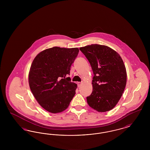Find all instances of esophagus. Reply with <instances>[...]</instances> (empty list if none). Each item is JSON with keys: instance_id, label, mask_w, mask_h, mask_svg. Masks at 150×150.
I'll list each match as a JSON object with an SVG mask.
<instances>
[{"instance_id": "esophagus-1", "label": "esophagus", "mask_w": 150, "mask_h": 150, "mask_svg": "<svg viewBox=\"0 0 150 150\" xmlns=\"http://www.w3.org/2000/svg\"><path fill=\"white\" fill-rule=\"evenodd\" d=\"M81 84H82V82H78V87H80Z\"/></svg>"}]
</instances>
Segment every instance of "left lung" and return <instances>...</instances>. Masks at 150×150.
I'll return each mask as SVG.
<instances>
[{
  "label": "left lung",
  "instance_id": "obj_1",
  "mask_svg": "<svg viewBox=\"0 0 150 150\" xmlns=\"http://www.w3.org/2000/svg\"><path fill=\"white\" fill-rule=\"evenodd\" d=\"M93 70L92 93L86 97L89 106L106 112L117 105L127 83V71L118 53L106 45L91 44L80 48Z\"/></svg>",
  "mask_w": 150,
  "mask_h": 150
}]
</instances>
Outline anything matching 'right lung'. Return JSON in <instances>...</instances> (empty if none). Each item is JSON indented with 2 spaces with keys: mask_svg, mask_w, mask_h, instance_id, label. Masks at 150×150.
Wrapping results in <instances>:
<instances>
[{
  "mask_svg": "<svg viewBox=\"0 0 150 150\" xmlns=\"http://www.w3.org/2000/svg\"><path fill=\"white\" fill-rule=\"evenodd\" d=\"M79 52L78 48L54 47L40 52L32 62L29 74L31 91L50 113L64 111L75 94L77 84L67 76Z\"/></svg>",
  "mask_w": 150,
  "mask_h": 150,
  "instance_id": "1",
  "label": "right lung"
}]
</instances>
